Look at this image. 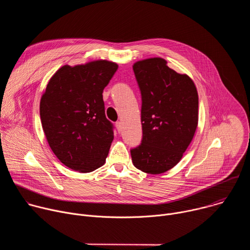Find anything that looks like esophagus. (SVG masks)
<instances>
[{
	"label": "esophagus",
	"instance_id": "esophagus-1",
	"mask_svg": "<svg viewBox=\"0 0 250 250\" xmlns=\"http://www.w3.org/2000/svg\"><path fill=\"white\" fill-rule=\"evenodd\" d=\"M116 126H117L118 131L121 132V130H122V128H123V124H122L121 122H117V123H116Z\"/></svg>",
	"mask_w": 250,
	"mask_h": 250
}]
</instances>
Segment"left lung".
<instances>
[{"label":"left lung","mask_w":250,"mask_h":250,"mask_svg":"<svg viewBox=\"0 0 250 250\" xmlns=\"http://www.w3.org/2000/svg\"><path fill=\"white\" fill-rule=\"evenodd\" d=\"M132 68L142 100V140L130 150L132 163L145 173L161 174L181 160L195 135L197 88L161 57L139 60Z\"/></svg>","instance_id":"1"}]
</instances>
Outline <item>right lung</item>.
<instances>
[{
    "label": "right lung",
    "instance_id": "1",
    "mask_svg": "<svg viewBox=\"0 0 250 250\" xmlns=\"http://www.w3.org/2000/svg\"><path fill=\"white\" fill-rule=\"evenodd\" d=\"M108 60L64 65L41 99L43 132L55 156L68 168L89 173L103 166L114 139L103 91L118 69Z\"/></svg>",
    "mask_w": 250,
    "mask_h": 250
}]
</instances>
